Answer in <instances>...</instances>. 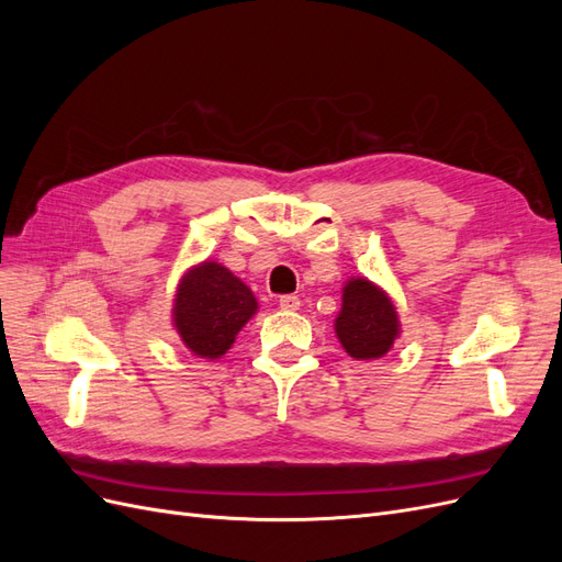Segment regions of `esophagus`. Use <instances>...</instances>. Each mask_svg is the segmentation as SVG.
<instances>
[{
    "instance_id": "obj_1",
    "label": "esophagus",
    "mask_w": 562,
    "mask_h": 562,
    "mask_svg": "<svg viewBox=\"0 0 562 562\" xmlns=\"http://www.w3.org/2000/svg\"><path fill=\"white\" fill-rule=\"evenodd\" d=\"M279 304L285 312H295V310H300V297L297 295H281Z\"/></svg>"
}]
</instances>
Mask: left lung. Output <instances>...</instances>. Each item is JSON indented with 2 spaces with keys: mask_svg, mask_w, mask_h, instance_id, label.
I'll return each instance as SVG.
<instances>
[{
  "mask_svg": "<svg viewBox=\"0 0 562 562\" xmlns=\"http://www.w3.org/2000/svg\"><path fill=\"white\" fill-rule=\"evenodd\" d=\"M335 333L356 361H375L394 347L401 323L391 297L368 279H351L342 291Z\"/></svg>",
  "mask_w": 562,
  "mask_h": 562,
  "instance_id": "1",
  "label": "left lung"
}]
</instances>
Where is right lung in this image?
<instances>
[{"label":"right lung","mask_w":562,"mask_h":562,"mask_svg":"<svg viewBox=\"0 0 562 562\" xmlns=\"http://www.w3.org/2000/svg\"><path fill=\"white\" fill-rule=\"evenodd\" d=\"M255 312L258 300L241 279L223 265L201 262L178 285L173 326L187 349L213 361L227 353Z\"/></svg>","instance_id":"obj_1"}]
</instances>
